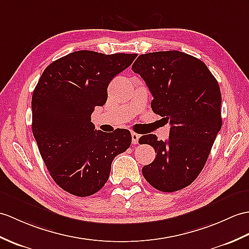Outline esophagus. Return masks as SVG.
Here are the masks:
<instances>
[{
	"label": "esophagus",
	"mask_w": 249,
	"mask_h": 249,
	"mask_svg": "<svg viewBox=\"0 0 249 249\" xmlns=\"http://www.w3.org/2000/svg\"><path fill=\"white\" fill-rule=\"evenodd\" d=\"M139 138H140V135H138V134H136V132L131 131V142H132V144H138Z\"/></svg>",
	"instance_id": "esophagus-1"
}]
</instances>
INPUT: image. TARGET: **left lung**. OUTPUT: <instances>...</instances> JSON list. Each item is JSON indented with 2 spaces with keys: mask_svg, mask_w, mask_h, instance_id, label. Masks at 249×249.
Masks as SVG:
<instances>
[{
  "mask_svg": "<svg viewBox=\"0 0 249 249\" xmlns=\"http://www.w3.org/2000/svg\"><path fill=\"white\" fill-rule=\"evenodd\" d=\"M131 70L144 79L153 111L170 121L167 141L145 135L139 142L155 148L156 158L142 167L155 189L175 192L192 183L207 162L222 127L219 86L205 63L179 51L140 55Z\"/></svg>",
  "mask_w": 249,
  "mask_h": 249,
  "instance_id": "8db88e82",
  "label": "left lung"
}]
</instances>
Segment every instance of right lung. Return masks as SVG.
Masks as SVG:
<instances>
[{"label": "right lung", "instance_id": "right-lung-1", "mask_svg": "<svg viewBox=\"0 0 249 249\" xmlns=\"http://www.w3.org/2000/svg\"><path fill=\"white\" fill-rule=\"evenodd\" d=\"M136 57L77 51L52 62L40 77L32 97L33 135L50 175L66 192L79 197L96 193L115 156L130 146L129 130L104 134L91 114L106 103L112 78Z\"/></svg>", "mask_w": 249, "mask_h": 249}]
</instances>
